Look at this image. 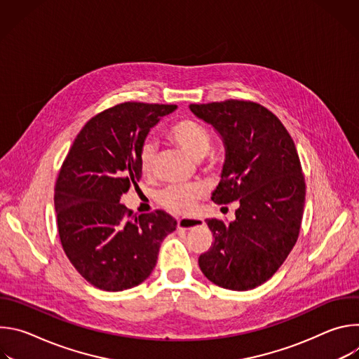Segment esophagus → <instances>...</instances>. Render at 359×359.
<instances>
[{
	"instance_id": "obj_1",
	"label": "esophagus",
	"mask_w": 359,
	"mask_h": 359,
	"mask_svg": "<svg viewBox=\"0 0 359 359\" xmlns=\"http://www.w3.org/2000/svg\"><path fill=\"white\" fill-rule=\"evenodd\" d=\"M204 222L201 219H194V217H183L177 220V227L183 230H189L191 227H198L203 226Z\"/></svg>"
}]
</instances>
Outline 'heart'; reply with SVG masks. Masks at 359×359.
Returning <instances> with one entry per match:
<instances>
[{"mask_svg": "<svg viewBox=\"0 0 359 359\" xmlns=\"http://www.w3.org/2000/svg\"><path fill=\"white\" fill-rule=\"evenodd\" d=\"M166 136L170 142H173L196 161H200L206 156L212 146L210 132L203 125L191 119H183L170 125L166 130ZM155 156V144L144 142L140 147L139 155V165L144 173L151 170ZM203 196L204 189L200 184H172L159 193V201L168 210L183 215L190 212L194 203Z\"/></svg>", "mask_w": 359, "mask_h": 359, "instance_id": "heart-1", "label": "heart"}]
</instances>
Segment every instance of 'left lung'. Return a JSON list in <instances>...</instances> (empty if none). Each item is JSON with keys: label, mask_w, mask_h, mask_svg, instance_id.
Segmentation results:
<instances>
[{"label": "left lung", "mask_w": 359, "mask_h": 359, "mask_svg": "<svg viewBox=\"0 0 359 359\" xmlns=\"http://www.w3.org/2000/svg\"><path fill=\"white\" fill-rule=\"evenodd\" d=\"M189 108L224 144L222 180L212 200L238 201L229 224L206 220L215 240L198 267L219 287L252 290L274 276L298 238L305 182L295 144L280 119L254 102L230 99Z\"/></svg>", "instance_id": "8db88e82"}]
</instances>
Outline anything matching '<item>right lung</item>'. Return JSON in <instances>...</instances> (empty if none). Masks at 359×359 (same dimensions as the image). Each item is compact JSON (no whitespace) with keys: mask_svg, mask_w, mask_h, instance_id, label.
<instances>
[{"mask_svg":"<svg viewBox=\"0 0 359 359\" xmlns=\"http://www.w3.org/2000/svg\"><path fill=\"white\" fill-rule=\"evenodd\" d=\"M176 108L125 102L100 112L78 133L62 163L54 197L61 244L76 271L99 290L143 283L162 241L176 230V220L162 210L135 217L121 204L122 194L137 186L149 130Z\"/></svg>","mask_w":359,"mask_h":359,"instance_id":"add662e5","label":"right lung"}]
</instances>
